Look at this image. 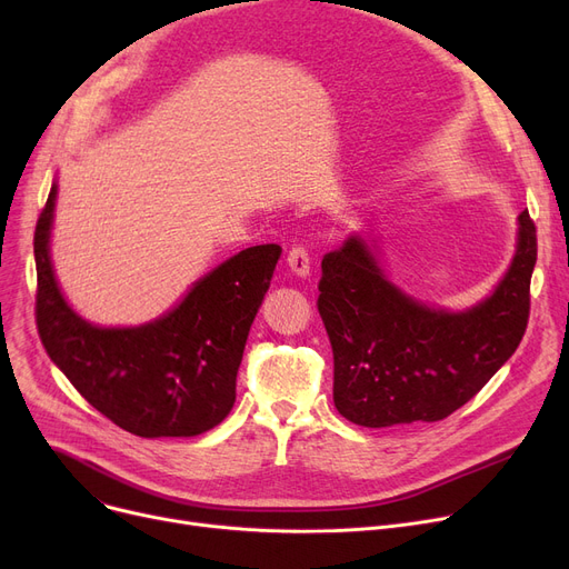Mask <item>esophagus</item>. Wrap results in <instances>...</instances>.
Listing matches in <instances>:
<instances>
[{
  "instance_id": "1",
  "label": "esophagus",
  "mask_w": 569,
  "mask_h": 569,
  "mask_svg": "<svg viewBox=\"0 0 569 569\" xmlns=\"http://www.w3.org/2000/svg\"><path fill=\"white\" fill-rule=\"evenodd\" d=\"M290 272L297 277V279H307L309 272H311V260H309V251L305 247H292L288 258H286Z\"/></svg>"
}]
</instances>
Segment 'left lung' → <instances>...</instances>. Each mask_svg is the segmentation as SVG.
I'll use <instances>...</instances> for the list:
<instances>
[{
    "label": "left lung",
    "instance_id": "8db88e82",
    "mask_svg": "<svg viewBox=\"0 0 569 569\" xmlns=\"http://www.w3.org/2000/svg\"><path fill=\"white\" fill-rule=\"evenodd\" d=\"M535 260V223L521 212L502 279L480 302L452 311L417 300L387 274L376 237L348 234L322 256L318 286L337 410L382 429L438 422L470 401L521 343Z\"/></svg>",
    "mask_w": 569,
    "mask_h": 569
}]
</instances>
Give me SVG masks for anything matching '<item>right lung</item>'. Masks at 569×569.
<instances>
[{"instance_id": "obj_1", "label": "right lung", "mask_w": 569, "mask_h": 569, "mask_svg": "<svg viewBox=\"0 0 569 569\" xmlns=\"http://www.w3.org/2000/svg\"><path fill=\"white\" fill-rule=\"evenodd\" d=\"M54 202L57 179L34 232L37 325L50 360L101 415L140 438H189L221 425L281 247L223 260L154 320L101 327L69 305L54 277Z\"/></svg>"}]
</instances>
